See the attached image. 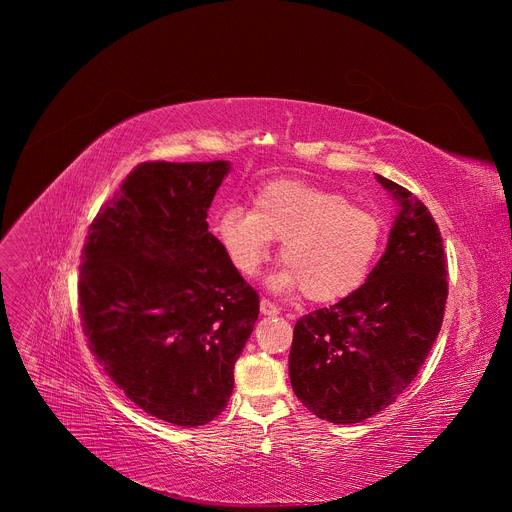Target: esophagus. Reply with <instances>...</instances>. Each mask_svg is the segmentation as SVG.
Returning <instances> with one entry per match:
<instances>
[{"instance_id": "1", "label": "esophagus", "mask_w": 512, "mask_h": 512, "mask_svg": "<svg viewBox=\"0 0 512 512\" xmlns=\"http://www.w3.org/2000/svg\"><path fill=\"white\" fill-rule=\"evenodd\" d=\"M259 310H261L263 316H277V314H279V308H277L271 300H267V298H263V300L259 302Z\"/></svg>"}]
</instances>
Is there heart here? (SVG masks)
<instances>
[{"instance_id":"1","label":"heart","mask_w":512,"mask_h":512,"mask_svg":"<svg viewBox=\"0 0 512 512\" xmlns=\"http://www.w3.org/2000/svg\"><path fill=\"white\" fill-rule=\"evenodd\" d=\"M229 259L247 277L281 241L285 263L271 279L275 291H304L312 302L350 296L369 277L383 249V221L346 196L300 180H273L253 198V210L229 206L216 218Z\"/></svg>"}]
</instances>
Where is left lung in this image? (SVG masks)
<instances>
[{
	"label": "left lung",
	"mask_w": 512,
	"mask_h": 512,
	"mask_svg": "<svg viewBox=\"0 0 512 512\" xmlns=\"http://www.w3.org/2000/svg\"><path fill=\"white\" fill-rule=\"evenodd\" d=\"M397 200L389 245L358 289L296 322L289 381L320 419L358 423L417 377L444 322L448 265L427 206L377 174Z\"/></svg>",
	"instance_id": "8db88e82"
}]
</instances>
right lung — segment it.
<instances>
[{
  "instance_id": "add662e5",
  "label": "right lung",
  "mask_w": 512,
  "mask_h": 512,
  "mask_svg": "<svg viewBox=\"0 0 512 512\" xmlns=\"http://www.w3.org/2000/svg\"><path fill=\"white\" fill-rule=\"evenodd\" d=\"M231 164L143 162L89 227L79 314L111 381L145 413L204 425L233 393L259 294L208 233Z\"/></svg>"
}]
</instances>
